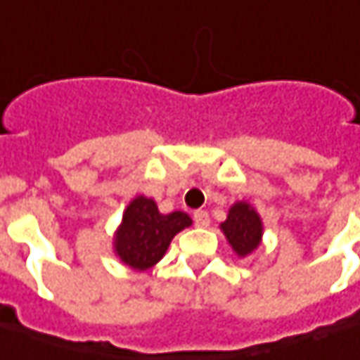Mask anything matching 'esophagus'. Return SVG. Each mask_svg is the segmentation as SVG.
<instances>
[{"instance_id": "esophagus-1", "label": "esophagus", "mask_w": 360, "mask_h": 360, "mask_svg": "<svg viewBox=\"0 0 360 360\" xmlns=\"http://www.w3.org/2000/svg\"><path fill=\"white\" fill-rule=\"evenodd\" d=\"M193 222H195V226H200V228H207L210 226V214L203 212V210L193 212Z\"/></svg>"}]
</instances>
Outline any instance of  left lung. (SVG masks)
Listing matches in <instances>:
<instances>
[{
	"mask_svg": "<svg viewBox=\"0 0 360 360\" xmlns=\"http://www.w3.org/2000/svg\"><path fill=\"white\" fill-rule=\"evenodd\" d=\"M220 228L238 257H248L250 252H255L263 238L261 216L246 201H236L230 207L228 218L226 222L220 224Z\"/></svg>",
	"mask_w": 360,
	"mask_h": 360,
	"instance_id": "1",
	"label": "left lung"
}]
</instances>
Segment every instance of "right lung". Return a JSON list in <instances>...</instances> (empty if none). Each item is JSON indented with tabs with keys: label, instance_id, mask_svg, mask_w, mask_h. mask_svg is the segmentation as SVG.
I'll list each match as a JSON object with an SVG mask.
<instances>
[{
	"label": "right lung",
	"instance_id": "obj_1",
	"mask_svg": "<svg viewBox=\"0 0 360 360\" xmlns=\"http://www.w3.org/2000/svg\"><path fill=\"white\" fill-rule=\"evenodd\" d=\"M191 226L185 212L160 214L155 200L138 195L128 203L114 238L120 261L136 271H146L159 263L175 234Z\"/></svg>",
	"mask_w": 360,
	"mask_h": 360
}]
</instances>
